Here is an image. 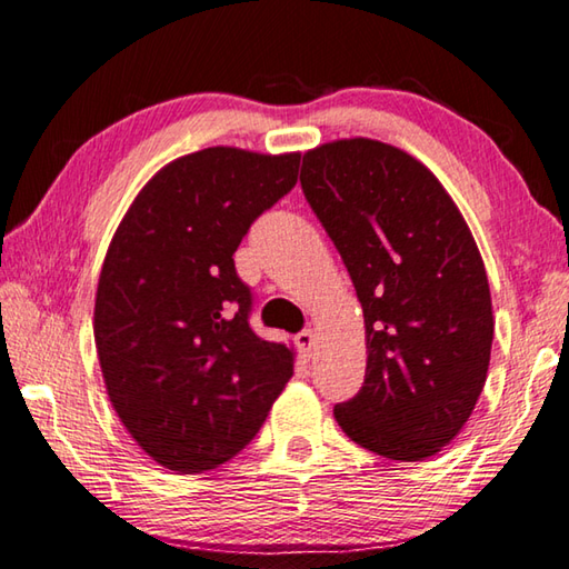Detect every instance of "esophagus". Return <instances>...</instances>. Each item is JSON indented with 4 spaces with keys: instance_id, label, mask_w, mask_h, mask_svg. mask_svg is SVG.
Instances as JSON below:
<instances>
[{
    "instance_id": "1",
    "label": "esophagus",
    "mask_w": 569,
    "mask_h": 569,
    "mask_svg": "<svg viewBox=\"0 0 569 569\" xmlns=\"http://www.w3.org/2000/svg\"><path fill=\"white\" fill-rule=\"evenodd\" d=\"M295 342H297V347H300V352L305 357H310L312 355V345H315V332L312 330H302L300 335L295 337Z\"/></svg>"
}]
</instances>
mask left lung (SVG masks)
Wrapping results in <instances>:
<instances>
[{"instance_id": "left-lung-1", "label": "left lung", "mask_w": 569, "mask_h": 569, "mask_svg": "<svg viewBox=\"0 0 569 569\" xmlns=\"http://www.w3.org/2000/svg\"><path fill=\"white\" fill-rule=\"evenodd\" d=\"M300 184L365 312V385L335 420L390 460L432 457L470 420L490 367L492 300L470 227L430 169L377 139L312 149Z\"/></svg>"}]
</instances>
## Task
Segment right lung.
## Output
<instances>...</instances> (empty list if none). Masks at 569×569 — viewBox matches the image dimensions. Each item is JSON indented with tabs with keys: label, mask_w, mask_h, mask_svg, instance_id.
Returning a JSON list of instances; mask_svg holds the SVG:
<instances>
[{
	"label": "right lung",
	"mask_w": 569,
	"mask_h": 569,
	"mask_svg": "<svg viewBox=\"0 0 569 569\" xmlns=\"http://www.w3.org/2000/svg\"><path fill=\"white\" fill-rule=\"evenodd\" d=\"M300 154L209 147L149 179L99 274L94 342L107 395L167 470H214L259 432L295 357L249 327L234 252L297 184Z\"/></svg>",
	"instance_id": "add662e5"
}]
</instances>
